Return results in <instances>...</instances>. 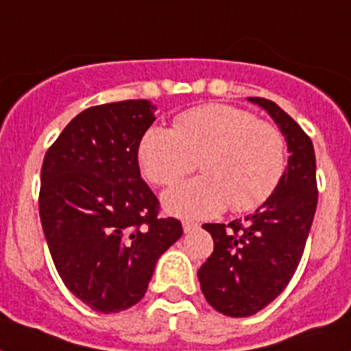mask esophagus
I'll list each match as a JSON object with an SVG mask.
<instances>
[{"instance_id":"34e87169","label":"esophagus","mask_w":351,"mask_h":351,"mask_svg":"<svg viewBox=\"0 0 351 351\" xmlns=\"http://www.w3.org/2000/svg\"><path fill=\"white\" fill-rule=\"evenodd\" d=\"M182 228H184V231H186V233H191V231L198 230L200 226H198L197 222H191V220H184V222H182Z\"/></svg>"}]
</instances>
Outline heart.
<instances>
[{
    "mask_svg": "<svg viewBox=\"0 0 351 351\" xmlns=\"http://www.w3.org/2000/svg\"><path fill=\"white\" fill-rule=\"evenodd\" d=\"M204 176L164 195L169 213L209 219L230 208L255 211L271 197L288 165L286 138L239 107L202 106L176 117L175 129L153 127L138 145V162L149 182L171 187L197 169Z\"/></svg>",
    "mask_w": 351,
    "mask_h": 351,
    "instance_id": "b5f03b06",
    "label": "heart"
}]
</instances>
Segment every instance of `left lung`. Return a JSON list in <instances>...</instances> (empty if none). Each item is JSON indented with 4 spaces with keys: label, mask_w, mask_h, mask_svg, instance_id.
Here are the masks:
<instances>
[{
    "label": "left lung",
    "mask_w": 351,
    "mask_h": 351,
    "mask_svg": "<svg viewBox=\"0 0 351 351\" xmlns=\"http://www.w3.org/2000/svg\"><path fill=\"white\" fill-rule=\"evenodd\" d=\"M269 112L288 142V167L271 197L242 220L204 224L215 247L198 269L209 304L228 317L266 308L293 277L317 209L315 151L293 118L266 98H247Z\"/></svg>",
    "instance_id": "8db88e82"
}]
</instances>
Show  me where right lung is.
Wrapping results in <instances>:
<instances>
[{
	"label": "right lung",
	"mask_w": 351,
	"mask_h": 351,
	"mask_svg": "<svg viewBox=\"0 0 351 351\" xmlns=\"http://www.w3.org/2000/svg\"><path fill=\"white\" fill-rule=\"evenodd\" d=\"M147 100L95 106L69 121L41 165L40 219L63 284L90 310L118 313L142 300L160 255L182 237L160 219L140 176Z\"/></svg>",
	"instance_id": "1"
}]
</instances>
